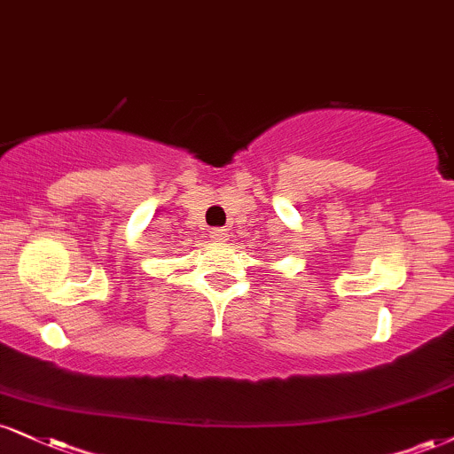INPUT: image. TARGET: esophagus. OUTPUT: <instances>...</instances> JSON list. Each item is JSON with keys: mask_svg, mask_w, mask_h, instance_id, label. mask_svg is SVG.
I'll return each instance as SVG.
<instances>
[{"mask_svg": "<svg viewBox=\"0 0 454 454\" xmlns=\"http://www.w3.org/2000/svg\"><path fill=\"white\" fill-rule=\"evenodd\" d=\"M209 237L213 239V241H217V243H223V241H228V237H231V234H228L226 228H211Z\"/></svg>", "mask_w": 454, "mask_h": 454, "instance_id": "34e87169", "label": "esophagus"}]
</instances>
